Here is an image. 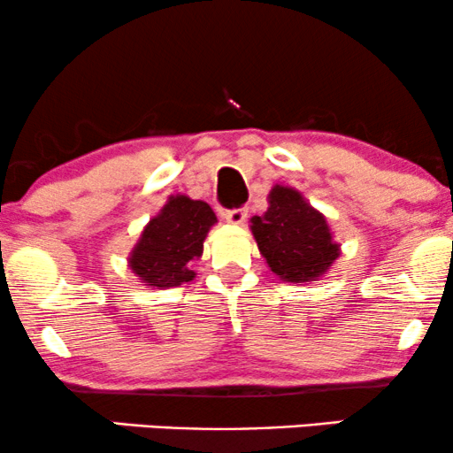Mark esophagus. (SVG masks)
Here are the masks:
<instances>
[{
    "mask_svg": "<svg viewBox=\"0 0 453 453\" xmlns=\"http://www.w3.org/2000/svg\"><path fill=\"white\" fill-rule=\"evenodd\" d=\"M222 218L228 222V225H243L248 220V210L237 208V210H226L222 211Z\"/></svg>",
    "mask_w": 453,
    "mask_h": 453,
    "instance_id": "obj_1",
    "label": "esophagus"
}]
</instances>
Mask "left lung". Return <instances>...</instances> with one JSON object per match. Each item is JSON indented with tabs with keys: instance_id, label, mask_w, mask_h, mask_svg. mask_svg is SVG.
<instances>
[{
	"instance_id": "left-lung-1",
	"label": "left lung",
	"mask_w": 453,
	"mask_h": 453,
	"mask_svg": "<svg viewBox=\"0 0 453 453\" xmlns=\"http://www.w3.org/2000/svg\"><path fill=\"white\" fill-rule=\"evenodd\" d=\"M250 222L260 254L281 281H317L338 260L340 243L334 242L327 218L294 187L275 184L269 210Z\"/></svg>"
}]
</instances>
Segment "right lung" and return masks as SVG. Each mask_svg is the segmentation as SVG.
Listing matches in <instances>:
<instances>
[{"instance_id": "obj_1", "label": "right lung", "mask_w": 453, "mask_h": 453, "mask_svg": "<svg viewBox=\"0 0 453 453\" xmlns=\"http://www.w3.org/2000/svg\"><path fill=\"white\" fill-rule=\"evenodd\" d=\"M216 222L214 210L205 201L172 195L142 228L127 256V266L141 283L157 289L193 281L191 262L201 258L205 237Z\"/></svg>"}]
</instances>
